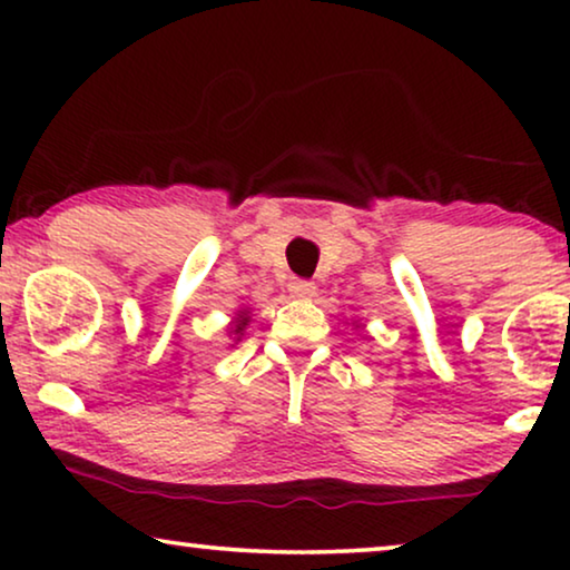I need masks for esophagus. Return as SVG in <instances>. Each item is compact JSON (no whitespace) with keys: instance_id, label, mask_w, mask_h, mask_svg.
I'll return each instance as SVG.
<instances>
[{"instance_id":"obj_1","label":"esophagus","mask_w":570,"mask_h":570,"mask_svg":"<svg viewBox=\"0 0 570 570\" xmlns=\"http://www.w3.org/2000/svg\"><path fill=\"white\" fill-rule=\"evenodd\" d=\"M287 291H291L293 298L308 301V298H314V295H316V285L308 283V279H293Z\"/></svg>"}]
</instances>
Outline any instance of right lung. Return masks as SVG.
I'll return each mask as SVG.
<instances>
[{"label": "right lung", "mask_w": 570, "mask_h": 570, "mask_svg": "<svg viewBox=\"0 0 570 570\" xmlns=\"http://www.w3.org/2000/svg\"><path fill=\"white\" fill-rule=\"evenodd\" d=\"M248 322H252V311L248 308H238L236 316H233V322L228 324V337L233 342H240V337H244V330L248 326Z\"/></svg>", "instance_id": "right-lung-1"}]
</instances>
